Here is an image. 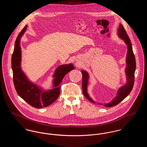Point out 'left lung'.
I'll use <instances>...</instances> for the list:
<instances>
[{"mask_svg": "<svg viewBox=\"0 0 147 147\" xmlns=\"http://www.w3.org/2000/svg\"><path fill=\"white\" fill-rule=\"evenodd\" d=\"M118 35L119 37L124 40L127 46V53L126 56V75L127 78V82L126 84L120 88H119L117 95L114 99L112 100L111 102L108 104H104L105 107H112L119 104V103L122 101L125 98L128 96V95L130 93V92L132 90L133 84L134 82V73L136 67V63L134 55L133 53L132 46L131 43V40L129 38L128 35L126 33V31L123 28V25L120 24L118 29ZM82 75H83V80H82V88L83 92L85 97L88 100L92 102V103H95L92 99L91 98L87 91V86L88 84V79L89 78V74L86 71L82 70ZM99 105H103V104H98Z\"/></svg>", "mask_w": 147, "mask_h": 147, "instance_id": "left-lung-1", "label": "left lung"}]
</instances>
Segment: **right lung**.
Instances as JSON below:
<instances>
[{"mask_svg":"<svg viewBox=\"0 0 147 147\" xmlns=\"http://www.w3.org/2000/svg\"><path fill=\"white\" fill-rule=\"evenodd\" d=\"M27 25L22 30L15 42L14 52L11 57V68L13 73L14 86L18 94L29 105L41 109L52 104L60 94V83L64 76L74 69L73 65L63 64L59 66L53 77V89L43 91L41 88L31 82L21 69L20 38L25 32Z\"/></svg>","mask_w":147,"mask_h":147,"instance_id":"add662e5","label":"right lung"}]
</instances>
